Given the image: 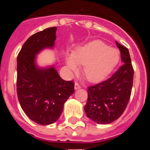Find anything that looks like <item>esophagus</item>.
<instances>
[{"label": "esophagus", "mask_w": 150, "mask_h": 150, "mask_svg": "<svg viewBox=\"0 0 150 150\" xmlns=\"http://www.w3.org/2000/svg\"><path fill=\"white\" fill-rule=\"evenodd\" d=\"M81 88V86H80V85L78 83H75V85H74V88L75 89H79V88Z\"/></svg>", "instance_id": "34e87169"}]
</instances>
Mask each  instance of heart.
I'll list each match as a JSON object with an SVG mask.
<instances>
[{"mask_svg": "<svg viewBox=\"0 0 150 150\" xmlns=\"http://www.w3.org/2000/svg\"><path fill=\"white\" fill-rule=\"evenodd\" d=\"M120 60L117 50L109 48L100 40H95L78 48L65 59L66 65L76 72L78 65H83V72L88 81L98 83L105 79Z\"/></svg>", "mask_w": 150, "mask_h": 150, "instance_id": "b5f03b06", "label": "heart"}]
</instances>
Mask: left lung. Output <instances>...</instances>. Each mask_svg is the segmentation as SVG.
<instances>
[{
  "mask_svg": "<svg viewBox=\"0 0 150 150\" xmlns=\"http://www.w3.org/2000/svg\"><path fill=\"white\" fill-rule=\"evenodd\" d=\"M123 64L104 82L88 87V100L84 107L87 117L98 124H109L122 115L129 101L134 69L128 50L116 42Z\"/></svg>",
  "mask_w": 150,
  "mask_h": 150,
  "instance_id": "obj_1",
  "label": "left lung"
}]
</instances>
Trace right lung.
I'll return each mask as SVG.
<instances>
[{"mask_svg": "<svg viewBox=\"0 0 150 150\" xmlns=\"http://www.w3.org/2000/svg\"><path fill=\"white\" fill-rule=\"evenodd\" d=\"M56 27L49 28L30 36L17 57L16 89L19 104L34 122L43 125L57 121L64 104L74 92V83L65 81L53 66H37V54L45 48H53Z\"/></svg>", "mask_w": 150, "mask_h": 150, "instance_id": "add662e5", "label": "right lung"}]
</instances>
